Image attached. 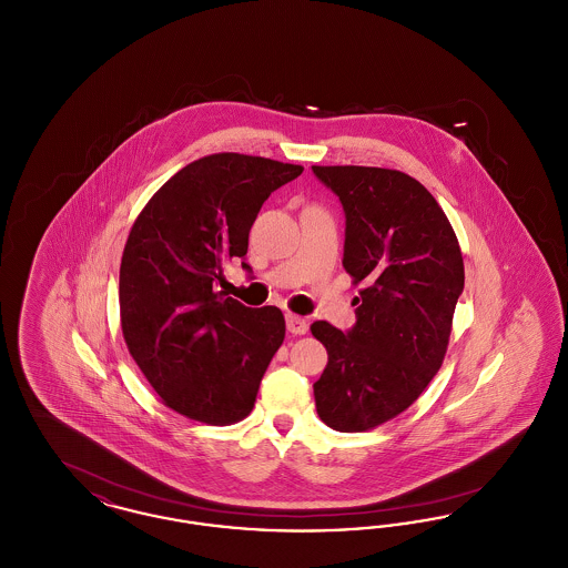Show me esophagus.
<instances>
[{"label": "esophagus", "mask_w": 568, "mask_h": 568, "mask_svg": "<svg viewBox=\"0 0 568 568\" xmlns=\"http://www.w3.org/2000/svg\"><path fill=\"white\" fill-rule=\"evenodd\" d=\"M285 322H287V329L292 332V334H306L308 332V324H306V320L304 317H297L294 313H287L285 315Z\"/></svg>", "instance_id": "esophagus-1"}]
</instances>
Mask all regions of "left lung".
Returning <instances> with one entry per match:
<instances>
[{"mask_svg":"<svg viewBox=\"0 0 568 568\" xmlns=\"http://www.w3.org/2000/svg\"><path fill=\"white\" fill-rule=\"evenodd\" d=\"M313 174L343 204V266L364 285L352 329L311 325L327 349L315 405L325 426L362 433L413 405L440 368L464 262L433 193L405 172L313 165Z\"/></svg>","mask_w":568,"mask_h":568,"instance_id":"left-lung-1","label":"left lung"}]
</instances>
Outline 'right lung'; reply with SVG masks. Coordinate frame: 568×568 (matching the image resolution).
I'll list each match as a JSON object with an SVG mask.
<instances>
[{"instance_id": "right-lung-1", "label": "right lung", "mask_w": 568, "mask_h": 568, "mask_svg": "<svg viewBox=\"0 0 568 568\" xmlns=\"http://www.w3.org/2000/svg\"><path fill=\"white\" fill-rule=\"evenodd\" d=\"M302 170L215 153L179 170L135 219L119 272L123 336L163 405L190 419H244L283 345L276 306L248 308L215 287L244 260L262 204Z\"/></svg>"}]
</instances>
